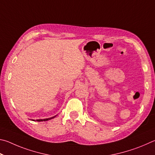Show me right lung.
<instances>
[{
    "label": "right lung",
    "instance_id": "right-lung-1",
    "mask_svg": "<svg viewBox=\"0 0 155 155\" xmlns=\"http://www.w3.org/2000/svg\"><path fill=\"white\" fill-rule=\"evenodd\" d=\"M55 117V116H54V117H51V118H45V119H39V120H37V121L38 122H41V121H47L48 120H50V119L53 118Z\"/></svg>",
    "mask_w": 155,
    "mask_h": 155
}]
</instances>
